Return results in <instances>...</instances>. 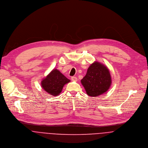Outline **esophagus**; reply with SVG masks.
<instances>
[{
  "instance_id": "1",
  "label": "esophagus",
  "mask_w": 148,
  "mask_h": 148,
  "mask_svg": "<svg viewBox=\"0 0 148 148\" xmlns=\"http://www.w3.org/2000/svg\"><path fill=\"white\" fill-rule=\"evenodd\" d=\"M71 80H72V81H77V77H75V76H72V77H71Z\"/></svg>"
}]
</instances>
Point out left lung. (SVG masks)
Masks as SVG:
<instances>
[{
    "label": "left lung",
    "mask_w": 148,
    "mask_h": 148,
    "mask_svg": "<svg viewBox=\"0 0 148 148\" xmlns=\"http://www.w3.org/2000/svg\"><path fill=\"white\" fill-rule=\"evenodd\" d=\"M81 83L87 95L97 97L109 89L111 84V77L107 67L96 61L88 67Z\"/></svg>",
    "instance_id": "left-lung-1"
}]
</instances>
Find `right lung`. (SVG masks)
Instances as JSON below:
<instances>
[{
    "instance_id": "1",
    "label": "right lung",
    "mask_w": 148,
    "mask_h": 148,
    "mask_svg": "<svg viewBox=\"0 0 148 148\" xmlns=\"http://www.w3.org/2000/svg\"><path fill=\"white\" fill-rule=\"evenodd\" d=\"M70 81L60 71L53 69L45 78L42 80L41 84L46 92L56 96L61 93L64 85Z\"/></svg>"
}]
</instances>
